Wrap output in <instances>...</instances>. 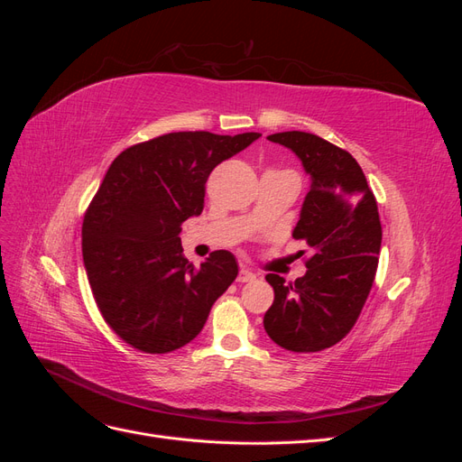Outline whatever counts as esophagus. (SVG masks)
<instances>
[{
  "label": "esophagus",
  "instance_id": "1",
  "mask_svg": "<svg viewBox=\"0 0 462 462\" xmlns=\"http://www.w3.org/2000/svg\"><path fill=\"white\" fill-rule=\"evenodd\" d=\"M254 279H256V273H253L246 268H241L239 275H236V282L239 283H250V282H254Z\"/></svg>",
  "mask_w": 462,
  "mask_h": 462
}]
</instances>
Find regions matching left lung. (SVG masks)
Masks as SVG:
<instances>
[{
  "label": "left lung",
  "mask_w": 462,
  "mask_h": 462,
  "mask_svg": "<svg viewBox=\"0 0 462 462\" xmlns=\"http://www.w3.org/2000/svg\"><path fill=\"white\" fill-rule=\"evenodd\" d=\"M268 141L295 152L312 179L292 236L314 254L295 283L265 275L275 297L263 329L287 351L318 353L353 329L370 295L382 246L377 202L346 150L302 131L275 133Z\"/></svg>",
  "instance_id": "obj_1"
}]
</instances>
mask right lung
I'll list each match as a JSON object with an SVG mask.
<instances>
[{"label":"right lung","mask_w":462,"mask_h":462,"mask_svg":"<svg viewBox=\"0 0 462 462\" xmlns=\"http://www.w3.org/2000/svg\"><path fill=\"white\" fill-rule=\"evenodd\" d=\"M260 133H170L123 150L82 221V260L94 300L119 337L150 355L171 353L202 331L239 273L227 250L194 268L180 226L204 209L214 167Z\"/></svg>","instance_id":"right-lung-1"}]
</instances>
